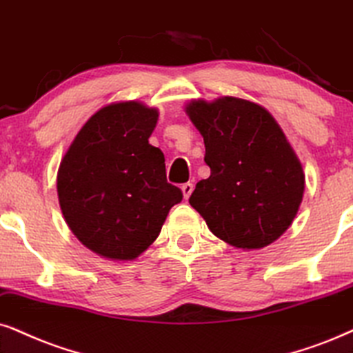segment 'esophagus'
I'll return each instance as SVG.
<instances>
[{"label": "esophagus", "instance_id": "1", "mask_svg": "<svg viewBox=\"0 0 353 353\" xmlns=\"http://www.w3.org/2000/svg\"><path fill=\"white\" fill-rule=\"evenodd\" d=\"M182 194H184V199L187 200L190 197V194H192V190H194V184H190V182H185V184H182Z\"/></svg>", "mask_w": 353, "mask_h": 353}]
</instances>
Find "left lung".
<instances>
[{
	"label": "left lung",
	"instance_id": "left-lung-1",
	"mask_svg": "<svg viewBox=\"0 0 353 353\" xmlns=\"http://www.w3.org/2000/svg\"><path fill=\"white\" fill-rule=\"evenodd\" d=\"M185 114L203 137L212 171L189 203L231 246H269L295 220L305 192L303 166L280 125L265 107L233 96L194 99Z\"/></svg>",
	"mask_w": 353,
	"mask_h": 353
}]
</instances>
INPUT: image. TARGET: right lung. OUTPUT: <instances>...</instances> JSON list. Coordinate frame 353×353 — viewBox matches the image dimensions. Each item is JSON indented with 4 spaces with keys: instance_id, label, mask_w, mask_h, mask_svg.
I'll use <instances>...</instances> for the list:
<instances>
[{
    "instance_id": "obj_1",
    "label": "right lung",
    "mask_w": 353,
    "mask_h": 353,
    "mask_svg": "<svg viewBox=\"0 0 353 353\" xmlns=\"http://www.w3.org/2000/svg\"><path fill=\"white\" fill-rule=\"evenodd\" d=\"M158 115L138 101L107 104L89 117L61 158V213L71 233L97 256L137 259L182 200L179 187L166 181L163 151L148 141Z\"/></svg>"
}]
</instances>
